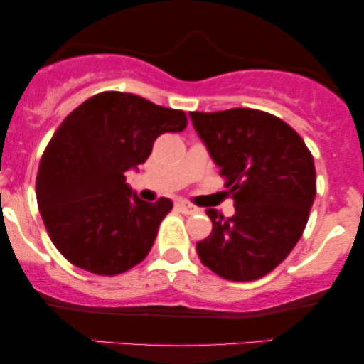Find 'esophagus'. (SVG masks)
I'll list each match as a JSON object with an SVG mask.
<instances>
[{
  "label": "esophagus",
  "instance_id": "esophagus-1",
  "mask_svg": "<svg viewBox=\"0 0 364 364\" xmlns=\"http://www.w3.org/2000/svg\"><path fill=\"white\" fill-rule=\"evenodd\" d=\"M176 207L183 212V214H186V215H191V214H196V212H200V208L190 205V203L183 202V200H179V202L176 203Z\"/></svg>",
  "mask_w": 364,
  "mask_h": 364
}]
</instances>
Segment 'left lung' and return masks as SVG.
Listing matches in <instances>:
<instances>
[{"label": "left lung", "mask_w": 364, "mask_h": 364, "mask_svg": "<svg viewBox=\"0 0 364 364\" xmlns=\"http://www.w3.org/2000/svg\"><path fill=\"white\" fill-rule=\"evenodd\" d=\"M190 118L236 208L232 217L208 208L214 229L196 253L228 281L260 279L291 253L308 223L316 195L310 150L269 112L237 107Z\"/></svg>", "instance_id": "left-lung-1"}]
</instances>
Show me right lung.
<instances>
[{"mask_svg": "<svg viewBox=\"0 0 364 364\" xmlns=\"http://www.w3.org/2000/svg\"><path fill=\"white\" fill-rule=\"evenodd\" d=\"M186 121L183 111L124 92H102L66 116L36 181L46 229L66 260L116 275L147 257L173 202L140 200L127 173L147 161L159 135L183 132Z\"/></svg>", "mask_w": 364, "mask_h": 364, "instance_id": "1", "label": "right lung"}]
</instances>
